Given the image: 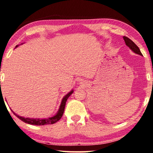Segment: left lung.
<instances>
[{"label":"left lung","instance_id":"obj_1","mask_svg":"<svg viewBox=\"0 0 153 153\" xmlns=\"http://www.w3.org/2000/svg\"><path fill=\"white\" fill-rule=\"evenodd\" d=\"M123 39H124V42H125L126 45H127L128 47H129V48L131 49V50L133 51V52H135V53L140 54V55H143L141 53V52H140V49H139V47L137 46L130 39H129L128 37H127V36H123Z\"/></svg>","mask_w":153,"mask_h":153}]
</instances>
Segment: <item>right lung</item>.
Masks as SVG:
<instances>
[{
    "instance_id": "right-lung-1",
    "label": "right lung",
    "mask_w": 153,
    "mask_h": 153,
    "mask_svg": "<svg viewBox=\"0 0 153 153\" xmlns=\"http://www.w3.org/2000/svg\"><path fill=\"white\" fill-rule=\"evenodd\" d=\"M18 47V45H17V46H16V47ZM73 91H71V92L68 93V94H67L64 98H63V99L62 101V103H61L60 107H59V109L58 111V112H57V114L55 116H54L53 117H51V118L45 119H36L24 118V117H19V115L16 114L15 113H13V114H14L16 116V117H18L19 119H21L22 122L27 123V124H32V125H39H39H45V124H54V123L58 122L59 119L62 118L63 113H64L65 107V103H66L67 100H68V98H69V96H71V95L73 94Z\"/></svg>"
}]
</instances>
